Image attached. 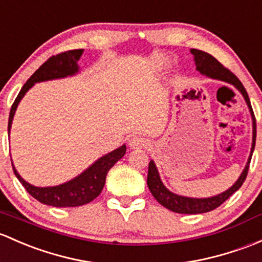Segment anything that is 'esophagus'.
<instances>
[{"label":"esophagus","instance_id":"obj_1","mask_svg":"<svg viewBox=\"0 0 262 262\" xmlns=\"http://www.w3.org/2000/svg\"><path fill=\"white\" fill-rule=\"evenodd\" d=\"M129 145L130 148H147L149 145V140L142 136H134L129 139Z\"/></svg>","mask_w":262,"mask_h":262}]
</instances>
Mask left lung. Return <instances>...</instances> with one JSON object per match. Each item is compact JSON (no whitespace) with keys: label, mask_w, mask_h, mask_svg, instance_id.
I'll return each instance as SVG.
<instances>
[{"label":"left lung","mask_w":262,"mask_h":262,"mask_svg":"<svg viewBox=\"0 0 262 262\" xmlns=\"http://www.w3.org/2000/svg\"><path fill=\"white\" fill-rule=\"evenodd\" d=\"M191 52L194 55L196 69L201 74L210 76V78L226 81L228 82V84H232L236 89L240 90V93L244 95L245 100H246L247 105H249L250 112H251L252 124H254V132H252V134H254V136H252L251 156H250L249 162H247L244 172L241 173L240 178H238L237 182H236L231 188H228L227 191L224 192V193L217 194V196L214 197L189 198V197L178 196V194L172 193V192L168 191L166 187L163 186V183H162L154 162L153 161L149 162L147 183H148V187H149L150 193L153 194V197L156 198L162 206H164V207L168 208L169 211L177 212V213H186V214L205 213V212H210L212 210H214V208L220 207L226 200H228V198L232 196V194L240 188L242 184H244L245 180H246L247 173H249L250 162H251V157H252V153H254L255 143H256V119L254 115V110H252L249 95H247V92L244 88V85H242V82L238 80V78L232 73V71H230L227 68H225V66L222 65L219 60L214 59L212 55L207 54V52L202 50H197V49H191Z\"/></svg>","instance_id":"8db88e82"}]
</instances>
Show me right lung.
Instances as JSON below:
<instances>
[{
	"label": "right lung",
	"mask_w": 262,
	"mask_h": 262,
	"mask_svg": "<svg viewBox=\"0 0 262 262\" xmlns=\"http://www.w3.org/2000/svg\"><path fill=\"white\" fill-rule=\"evenodd\" d=\"M82 52H84V50L79 49V50H70L54 55L32 74L31 78L25 82V85L18 93L17 98L15 99L12 106H11L10 117H8V132L11 129L16 108H17L22 96L26 94L27 90L35 82L65 78V76L74 75V74L78 73V61L81 57ZM125 145H122L118 149L113 150L112 153H108L106 156L98 159L93 166H90L80 176L56 187H42L41 188V187L31 186L26 181L22 180L21 176L18 174L17 170L13 167V164L12 168L13 173L18 178V181L21 182L22 186L25 187V189L38 202L48 206H54V207H78V206L92 202L93 200H95L100 194V192L103 191L104 184H105V178L109 169L125 154Z\"/></svg>",
	"instance_id": "1"
}]
</instances>
